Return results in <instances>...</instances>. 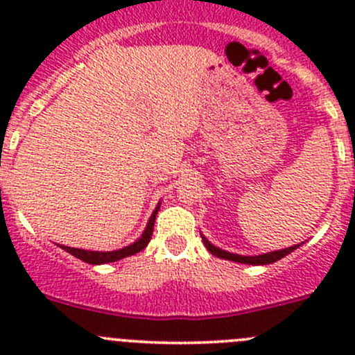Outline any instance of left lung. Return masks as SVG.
<instances>
[{
    "mask_svg": "<svg viewBox=\"0 0 355 355\" xmlns=\"http://www.w3.org/2000/svg\"><path fill=\"white\" fill-rule=\"evenodd\" d=\"M200 237H202V242L204 245H206V249L209 250L213 256L216 257H221V259H228V261H235V263H242V264H252V266H264V264H271V263H277L278 259H282V257L288 256L290 252H293V250L297 249L300 244H295L292 247H287V249H280V250H273V252H266V254H259V256H242V254H234V252H228V250H223L220 249V247L213 245L209 241H207L206 237H204L202 234H200Z\"/></svg>",
    "mask_w": 355,
    "mask_h": 355,
    "instance_id": "obj_1",
    "label": "left lung"
}]
</instances>
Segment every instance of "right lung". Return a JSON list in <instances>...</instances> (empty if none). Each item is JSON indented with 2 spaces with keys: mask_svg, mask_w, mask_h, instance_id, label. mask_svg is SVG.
<instances>
[{
  "mask_svg": "<svg viewBox=\"0 0 355 355\" xmlns=\"http://www.w3.org/2000/svg\"><path fill=\"white\" fill-rule=\"evenodd\" d=\"M161 202H157V206L153 211L151 218H149L148 225H146L144 232H142L141 237L134 242V244L123 247V249H118V250H85V249H77V247H68V245H60L63 250L70 252L71 256H75L77 259L84 261V263L89 264H106V263H114V261H120L123 257L128 256H134L137 254L139 250L144 249L146 245L149 244L151 241V235H153V228H155V220H156V214L159 211Z\"/></svg>",
  "mask_w": 355,
  "mask_h": 355,
  "instance_id": "right-lung-1",
  "label": "right lung"
}]
</instances>
